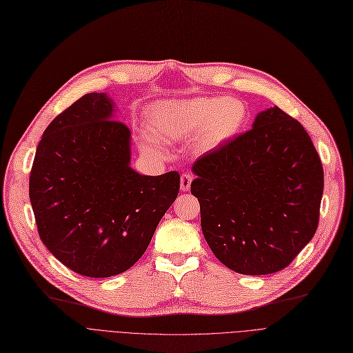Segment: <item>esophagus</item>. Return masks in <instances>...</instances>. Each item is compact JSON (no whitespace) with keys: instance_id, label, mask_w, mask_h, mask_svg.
I'll use <instances>...</instances> for the list:
<instances>
[{"instance_id":"34e87169","label":"esophagus","mask_w":353,"mask_h":353,"mask_svg":"<svg viewBox=\"0 0 353 353\" xmlns=\"http://www.w3.org/2000/svg\"><path fill=\"white\" fill-rule=\"evenodd\" d=\"M192 181H193V176L183 174L181 179H180V190L181 192H189L190 186H192Z\"/></svg>"}]
</instances>
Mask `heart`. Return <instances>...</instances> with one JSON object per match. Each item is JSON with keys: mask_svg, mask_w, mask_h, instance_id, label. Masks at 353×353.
I'll return each instance as SVG.
<instances>
[{"mask_svg": "<svg viewBox=\"0 0 353 353\" xmlns=\"http://www.w3.org/2000/svg\"><path fill=\"white\" fill-rule=\"evenodd\" d=\"M248 107L237 99L197 97L154 105L148 116L150 134L163 143H176L197 136L201 150L223 147L242 132Z\"/></svg>", "mask_w": 353, "mask_h": 353, "instance_id": "1", "label": "heart"}]
</instances>
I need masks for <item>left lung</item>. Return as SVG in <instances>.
Returning a JSON list of instances; mask_svg holds the SVG:
<instances>
[{
	"label": "left lung",
	"mask_w": 353,
	"mask_h": 353,
	"mask_svg": "<svg viewBox=\"0 0 353 353\" xmlns=\"http://www.w3.org/2000/svg\"><path fill=\"white\" fill-rule=\"evenodd\" d=\"M253 128L199 157L192 194L219 261L242 274L285 269L319 223L323 169L303 125L279 107Z\"/></svg>",
	"instance_id": "obj_1"
}]
</instances>
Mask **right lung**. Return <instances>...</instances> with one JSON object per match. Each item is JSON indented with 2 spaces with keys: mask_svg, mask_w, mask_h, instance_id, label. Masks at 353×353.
<instances>
[{
  "mask_svg": "<svg viewBox=\"0 0 353 353\" xmlns=\"http://www.w3.org/2000/svg\"><path fill=\"white\" fill-rule=\"evenodd\" d=\"M105 92L55 117L37 147L30 200L41 242L72 272L110 277L132 268L173 205L180 176L130 167L132 133Z\"/></svg>",
  "mask_w": 353,
  "mask_h": 353,
  "instance_id": "right-lung-1",
  "label": "right lung"
}]
</instances>
